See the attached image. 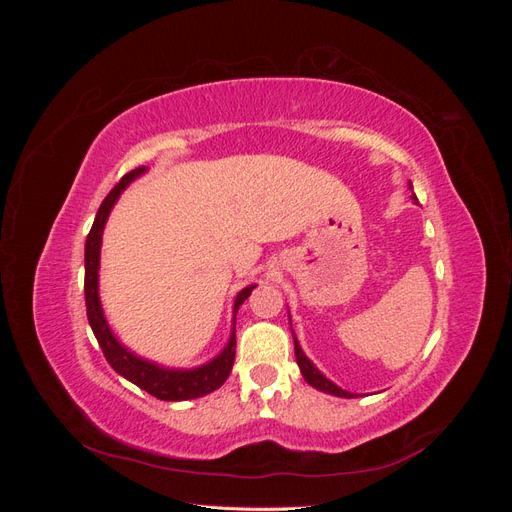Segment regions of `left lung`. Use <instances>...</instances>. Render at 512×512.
<instances>
[{
  "label": "left lung",
  "instance_id": "obj_1",
  "mask_svg": "<svg viewBox=\"0 0 512 512\" xmlns=\"http://www.w3.org/2000/svg\"><path fill=\"white\" fill-rule=\"evenodd\" d=\"M410 188H412V185H410ZM294 356H297V363H299V369H301V374H303L305 382L312 384L314 389H318V391H322V393L335 395V397H346V399L359 397L356 393H348V391H344V389H339V386L333 384L327 376L322 374V371H318V367L303 354V350H301V346H299V342H297V335H294Z\"/></svg>",
  "mask_w": 512,
  "mask_h": 512
}]
</instances>
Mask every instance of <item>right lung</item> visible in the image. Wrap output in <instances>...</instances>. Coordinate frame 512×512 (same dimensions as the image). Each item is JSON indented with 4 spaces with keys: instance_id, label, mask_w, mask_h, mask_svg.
I'll list each match as a JSON object with an SVG mask.
<instances>
[{
    "instance_id": "right-lung-1",
    "label": "right lung",
    "mask_w": 512,
    "mask_h": 512,
    "mask_svg": "<svg viewBox=\"0 0 512 512\" xmlns=\"http://www.w3.org/2000/svg\"><path fill=\"white\" fill-rule=\"evenodd\" d=\"M145 166H138L130 170L128 175H123L121 181L115 188L108 192V196L102 200V205L96 213L94 226H91L87 241H85V305H87V320L91 324V331H94L98 344L106 356L108 365H111L119 376L130 380L132 384L141 386L143 391L149 395L158 397L162 401H183V399H196L213 393L215 389L226 382L230 376L232 363H235V350H237V335H235V324H232V333L224 350L211 359L209 363L194 367V369H170L162 367L158 363H151L147 359H141L134 352H130L123 346L115 333L108 327V322L102 312L100 294H98V271H100V247H102V232L104 224L108 220V213L115 207L117 198L121 192L128 188V185L145 173ZM256 286L243 288L237 299L235 307H232V320L237 318L239 305L250 297Z\"/></svg>"
}]
</instances>
